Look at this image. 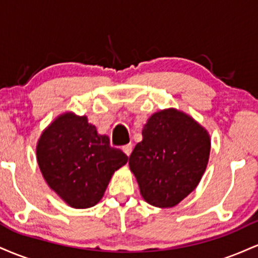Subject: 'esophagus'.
Wrapping results in <instances>:
<instances>
[{"mask_svg":"<svg viewBox=\"0 0 258 258\" xmlns=\"http://www.w3.org/2000/svg\"><path fill=\"white\" fill-rule=\"evenodd\" d=\"M132 149H133V144L132 143H128V144H126V146L122 147V150L125 152L127 156H130V154L132 153Z\"/></svg>","mask_w":258,"mask_h":258,"instance_id":"esophagus-1","label":"esophagus"}]
</instances>
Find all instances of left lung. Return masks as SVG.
<instances>
[{
	"label": "left lung",
	"instance_id": "8db88e82",
	"mask_svg": "<svg viewBox=\"0 0 258 258\" xmlns=\"http://www.w3.org/2000/svg\"><path fill=\"white\" fill-rule=\"evenodd\" d=\"M128 165L150 205L172 207L199 184L210 155V136L174 109L150 116Z\"/></svg>",
	"mask_w": 258,
	"mask_h": 258
}]
</instances>
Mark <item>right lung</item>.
<instances>
[{
	"instance_id": "right-lung-1",
	"label": "right lung",
	"mask_w": 258,
	"mask_h": 258,
	"mask_svg": "<svg viewBox=\"0 0 258 258\" xmlns=\"http://www.w3.org/2000/svg\"><path fill=\"white\" fill-rule=\"evenodd\" d=\"M37 162L44 179L75 209H87L102 199L112 173L128 156L97 133L86 116L72 112L47 127L37 143Z\"/></svg>"
}]
</instances>
